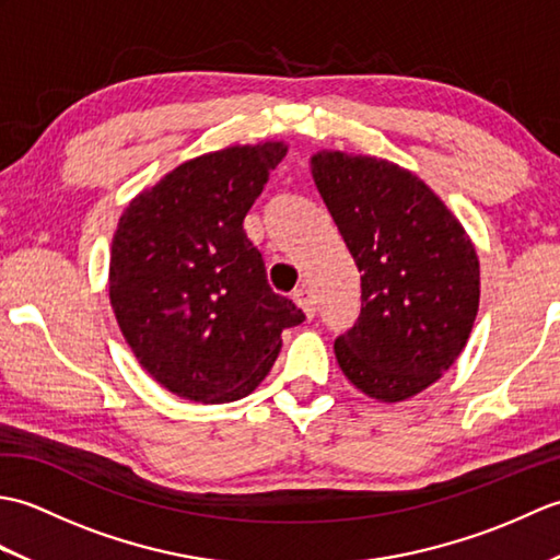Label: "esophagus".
<instances>
[{"label": "esophagus", "mask_w": 560, "mask_h": 560, "mask_svg": "<svg viewBox=\"0 0 560 560\" xmlns=\"http://www.w3.org/2000/svg\"><path fill=\"white\" fill-rule=\"evenodd\" d=\"M293 301L303 307V313H305L307 317H311V319L315 317V313H317V301H315V295H313L311 289H307V287L295 289V291H293Z\"/></svg>", "instance_id": "34e87169"}]
</instances>
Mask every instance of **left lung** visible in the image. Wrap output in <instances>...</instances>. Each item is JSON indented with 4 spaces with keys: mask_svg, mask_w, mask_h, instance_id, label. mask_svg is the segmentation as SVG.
<instances>
[{
    "mask_svg": "<svg viewBox=\"0 0 560 560\" xmlns=\"http://www.w3.org/2000/svg\"><path fill=\"white\" fill-rule=\"evenodd\" d=\"M315 185L361 271V315L335 353L380 401L433 385L457 361L479 311V257L452 211L411 171L319 151Z\"/></svg>",
    "mask_w": 560,
    "mask_h": 560,
    "instance_id": "8db88e82",
    "label": "left lung"
}]
</instances>
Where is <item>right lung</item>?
Returning <instances> with one entry per match:
<instances>
[{"mask_svg": "<svg viewBox=\"0 0 560 560\" xmlns=\"http://www.w3.org/2000/svg\"><path fill=\"white\" fill-rule=\"evenodd\" d=\"M283 141L177 165L129 201L110 249V305L141 368L173 395H249L305 315L273 293L243 221L287 156Z\"/></svg>", "mask_w": 560, "mask_h": 560, "instance_id": "add662e5", "label": "right lung"}]
</instances>
